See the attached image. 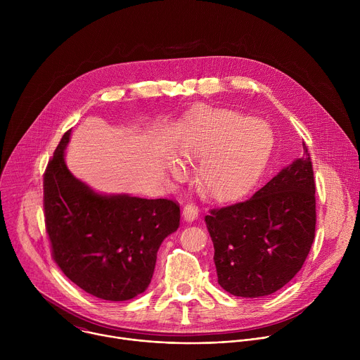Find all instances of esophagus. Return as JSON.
Returning a JSON list of instances; mask_svg holds the SVG:
<instances>
[{
    "label": "esophagus",
    "mask_w": 360,
    "mask_h": 360,
    "mask_svg": "<svg viewBox=\"0 0 360 360\" xmlns=\"http://www.w3.org/2000/svg\"><path fill=\"white\" fill-rule=\"evenodd\" d=\"M198 214H199V210H198V207H196L193 202H188L185 207H184V218H185V221H188V222L195 221L198 218Z\"/></svg>",
    "instance_id": "1"
}]
</instances>
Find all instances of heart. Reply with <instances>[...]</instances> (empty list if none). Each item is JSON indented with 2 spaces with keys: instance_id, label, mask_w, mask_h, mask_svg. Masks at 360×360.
<instances>
[{
  "instance_id": "1",
  "label": "heart",
  "mask_w": 360,
  "mask_h": 360,
  "mask_svg": "<svg viewBox=\"0 0 360 360\" xmlns=\"http://www.w3.org/2000/svg\"><path fill=\"white\" fill-rule=\"evenodd\" d=\"M188 132V152L205 160L199 171V188L212 199H231L243 193L266 161V129L239 112L198 108L189 117Z\"/></svg>"
}]
</instances>
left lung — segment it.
<instances>
[{"label":"left lung","mask_w":360,"mask_h":360,"mask_svg":"<svg viewBox=\"0 0 360 360\" xmlns=\"http://www.w3.org/2000/svg\"><path fill=\"white\" fill-rule=\"evenodd\" d=\"M315 189L312 160L303 143L302 158L258 192L205 217L218 283L226 292L266 296L300 271L315 239Z\"/></svg>","instance_id":"8db88e82"}]
</instances>
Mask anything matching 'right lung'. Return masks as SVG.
I'll list each match as a JSON object with an SVG mask.
<instances>
[{
	"label": "right lung",
	"mask_w": 360,
	"mask_h": 360,
	"mask_svg": "<svg viewBox=\"0 0 360 360\" xmlns=\"http://www.w3.org/2000/svg\"><path fill=\"white\" fill-rule=\"evenodd\" d=\"M71 129L44 174V217L53 258L64 275L104 300H128L150 283L162 240L179 226V203L101 195L65 165Z\"/></svg>",
	"instance_id": "obj_1"
}]
</instances>
